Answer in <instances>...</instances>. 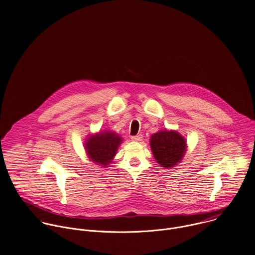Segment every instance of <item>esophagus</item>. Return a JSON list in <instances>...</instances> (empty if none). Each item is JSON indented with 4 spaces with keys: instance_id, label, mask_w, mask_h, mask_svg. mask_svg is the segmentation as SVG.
Returning <instances> with one entry per match:
<instances>
[{
    "instance_id": "1",
    "label": "esophagus",
    "mask_w": 255,
    "mask_h": 255,
    "mask_svg": "<svg viewBox=\"0 0 255 255\" xmlns=\"http://www.w3.org/2000/svg\"><path fill=\"white\" fill-rule=\"evenodd\" d=\"M142 138H143V136H142L141 134H138V135H135V136H132V137H131V139H132L133 141H141Z\"/></svg>"
}]
</instances>
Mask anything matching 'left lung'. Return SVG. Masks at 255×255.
Returning <instances> with one entry per match:
<instances>
[{"instance_id":"left-lung-1","label":"left lung","mask_w":255,"mask_h":255,"mask_svg":"<svg viewBox=\"0 0 255 255\" xmlns=\"http://www.w3.org/2000/svg\"><path fill=\"white\" fill-rule=\"evenodd\" d=\"M150 147L157 163L169 168L183 159L187 151V141L176 131L163 130L151 136Z\"/></svg>"}]
</instances>
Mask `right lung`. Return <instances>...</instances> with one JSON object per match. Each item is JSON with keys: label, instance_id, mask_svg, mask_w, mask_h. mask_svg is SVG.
Masks as SVG:
<instances>
[{"label": "right lung", "instance_id": "1", "mask_svg": "<svg viewBox=\"0 0 255 255\" xmlns=\"http://www.w3.org/2000/svg\"><path fill=\"white\" fill-rule=\"evenodd\" d=\"M121 143L122 138L118 134L110 131H104L91 135L87 139L85 148L92 161L107 166L113 160Z\"/></svg>", "mask_w": 255, "mask_h": 255}]
</instances>
